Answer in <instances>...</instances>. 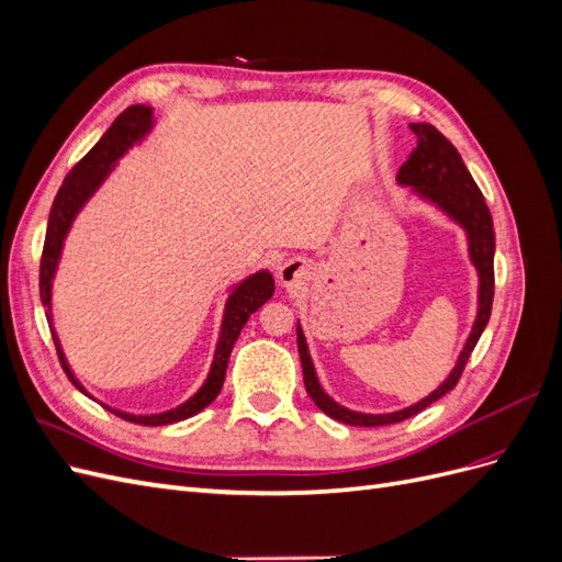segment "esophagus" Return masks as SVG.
Returning <instances> with one entry per match:
<instances>
[{
  "mask_svg": "<svg viewBox=\"0 0 562 562\" xmlns=\"http://www.w3.org/2000/svg\"><path fill=\"white\" fill-rule=\"evenodd\" d=\"M307 274H310V265L300 258H293V260L283 262V267L279 269V281H281V285H293V283H300L307 279Z\"/></svg>",
  "mask_w": 562,
  "mask_h": 562,
  "instance_id": "obj_1",
  "label": "esophagus"
}]
</instances>
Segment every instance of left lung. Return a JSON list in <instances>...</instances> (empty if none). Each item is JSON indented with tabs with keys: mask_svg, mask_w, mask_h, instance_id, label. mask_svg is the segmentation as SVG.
<instances>
[{
	"mask_svg": "<svg viewBox=\"0 0 562 562\" xmlns=\"http://www.w3.org/2000/svg\"><path fill=\"white\" fill-rule=\"evenodd\" d=\"M417 147L411 151V157L398 168V182L401 184H413L415 192L427 196L434 201L438 209H443L452 220H457L469 234V252L471 260L479 269L481 277V307L479 316H475L473 330L467 339L464 351L459 353V361L454 370L450 372V378L440 384L434 394L427 398H422L419 403L405 407V411L398 413H389V415H363V413H353L347 411L339 403H335L326 391L321 389L314 363L310 359L307 342H304L302 328H297V349H300V361H302V372H304V386H307V394L312 401L321 407L328 417L351 424V427H384V424H396L403 419H411L417 413H422L424 407H429L438 398H443L448 391H452L462 378V372L469 363V356L473 347L479 345V337L485 330L490 314H492V297H495V229H492V215L485 203L483 192L479 190V184L471 178L467 171V166L459 157V151L454 145L431 124H411Z\"/></svg>",
	"mask_w": 562,
	"mask_h": 562,
	"instance_id": "8db88e82",
	"label": "left lung"
}]
</instances>
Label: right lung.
<instances>
[{
  "mask_svg": "<svg viewBox=\"0 0 562 562\" xmlns=\"http://www.w3.org/2000/svg\"><path fill=\"white\" fill-rule=\"evenodd\" d=\"M149 126H151V108H145V105L126 108L122 114L114 119V124L105 131L103 138H100L91 147L89 155L83 157L72 168V171L65 176L60 190L54 199V206H50V213H48V227H46V239H44L42 262H40V297H42V304L46 307V318L48 321H50V279H54V274H56V267H58V258H60L67 229H70L72 220L79 213V209L98 190V184L105 180L112 164L119 157H122L133 143H138L143 135L149 131ZM271 295H274V279H271V274H267V271H258V274H252L250 279H246L244 283L234 288V293L227 300L223 333H220V339H217V349H215V356H213L211 372H209L206 382H203V386L196 391V394L190 401H184L182 405L173 407V411L159 413V415H131V413H122V411H112V407H108V411L114 413L116 417L126 419V422L140 424V427H164V424H173V422H180V419H187V417L201 413L203 407L211 405L217 398L220 389H223L227 363H229V353H232L236 337H239V333L246 326V321L250 318V314L258 312ZM50 335H54L58 361L65 370V375L70 378V382L79 391L87 394V389H83L75 380L70 366H67L56 333L50 330Z\"/></svg>",
  "mask_w": 562,
  "mask_h": 562,
  "instance_id": "add662e5",
  "label": "right lung"
}]
</instances>
